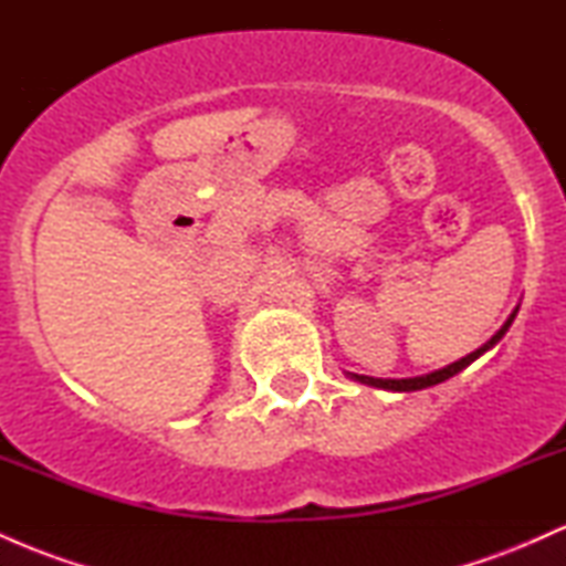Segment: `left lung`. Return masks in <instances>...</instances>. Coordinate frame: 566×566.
I'll use <instances>...</instances> for the list:
<instances>
[{"instance_id": "8db88e82", "label": "left lung", "mask_w": 566, "mask_h": 566, "mask_svg": "<svg viewBox=\"0 0 566 566\" xmlns=\"http://www.w3.org/2000/svg\"><path fill=\"white\" fill-rule=\"evenodd\" d=\"M518 311V308H516ZM516 311H513V314L509 316V322L503 324V327L497 329L495 335L490 337V340L484 343L482 348H476L473 350V354H469V356H463V359L460 361H452V365H447V367H441V369H437V373H428V375H420V378H401V380H391V378H367V375H350V378L354 380H359V382H367V386H375V388H386V391H420V388H428V386H437V382H444V380H450L452 375H458L460 369H465L471 365V361H476L479 356L484 354V350H490L492 346H495V343L500 340V337H503L505 333H509V327H511V322L516 319Z\"/></svg>"}]
</instances>
